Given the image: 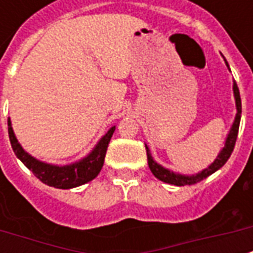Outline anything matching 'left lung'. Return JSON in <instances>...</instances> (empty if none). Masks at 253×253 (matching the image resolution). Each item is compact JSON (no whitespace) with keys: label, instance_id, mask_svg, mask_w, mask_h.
Listing matches in <instances>:
<instances>
[{"label":"left lung","instance_id":"obj_1","mask_svg":"<svg viewBox=\"0 0 253 253\" xmlns=\"http://www.w3.org/2000/svg\"><path fill=\"white\" fill-rule=\"evenodd\" d=\"M223 61H225V63H226V66H228L229 69V65L225 58H223ZM229 70H230V69H229ZM233 94L234 101H236V110H237V114H236V118H234L233 125H232L230 130H229L228 137L225 139V145H223V148L221 149V152L218 153L217 159L214 160L207 168L199 170L198 173H194V175H181V173H177V172H173V170L165 168V167H163V165H160L159 163L154 161V159L152 157V153H150V149L148 148V145H145V148H146V154H148L149 168H150L152 173H153L159 180L179 187L191 186V184H195L198 181L206 179V177H209L210 175H212L214 172H217L219 168H222L223 165H225V163H226L229 157H230L232 152H233L234 143H236L237 134H239L240 119H241V97H240V92L236 81L233 83Z\"/></svg>","mask_w":253,"mask_h":253}]
</instances>
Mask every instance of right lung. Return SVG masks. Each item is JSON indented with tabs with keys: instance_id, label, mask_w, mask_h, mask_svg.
Instances as JSON below:
<instances>
[{
	"instance_id": "1",
	"label": "right lung",
	"mask_w": 253,
	"mask_h": 253,
	"mask_svg": "<svg viewBox=\"0 0 253 253\" xmlns=\"http://www.w3.org/2000/svg\"><path fill=\"white\" fill-rule=\"evenodd\" d=\"M115 127L116 126L111 127L85 157L74 161L72 164L55 165L41 161L35 159L34 156H31L30 153H27L14 135L10 118L8 119L9 139H10V145L17 159L44 184L61 188V190H69V188L83 186L85 183L93 180L94 177L99 175L104 164L105 152L108 148L111 137L115 131Z\"/></svg>"
}]
</instances>
